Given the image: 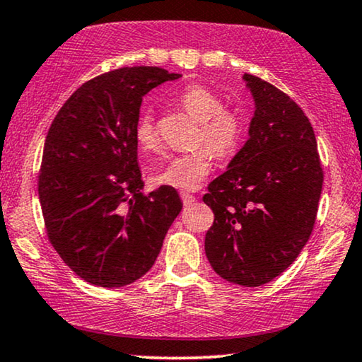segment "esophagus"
Returning <instances> with one entry per match:
<instances>
[{
    "mask_svg": "<svg viewBox=\"0 0 362 362\" xmlns=\"http://www.w3.org/2000/svg\"><path fill=\"white\" fill-rule=\"evenodd\" d=\"M180 199H182V202H184V205H192L195 202V195L189 194V192H182Z\"/></svg>",
    "mask_w": 362,
    "mask_h": 362,
    "instance_id": "34e87169",
    "label": "esophagus"
}]
</instances>
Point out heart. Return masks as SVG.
<instances>
[{
	"mask_svg": "<svg viewBox=\"0 0 362 362\" xmlns=\"http://www.w3.org/2000/svg\"><path fill=\"white\" fill-rule=\"evenodd\" d=\"M177 100L192 119L200 122L197 142L206 148L170 157L160 170L153 173L152 182L177 190H195L209 175L211 156L228 158L238 151L247 131V122L242 112L223 107L220 95L202 84L187 86ZM134 137L144 152H152L158 147L156 120L148 110L139 117Z\"/></svg>",
	"mask_w": 362,
	"mask_h": 362,
	"instance_id": "1",
	"label": "heart"
}]
</instances>
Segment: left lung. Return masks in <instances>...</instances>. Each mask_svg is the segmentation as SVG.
Returning a JSON list of instances; mask_svg holds the SVG:
<instances>
[{
  "label": "left lung",
  "instance_id": "left-lung-1",
  "mask_svg": "<svg viewBox=\"0 0 362 362\" xmlns=\"http://www.w3.org/2000/svg\"><path fill=\"white\" fill-rule=\"evenodd\" d=\"M243 79L255 115L248 141L204 195L215 215L205 253L226 281L262 286L285 272L310 240L322 168L300 105L257 76Z\"/></svg>",
  "mask_w": 362,
  "mask_h": 362
}]
</instances>
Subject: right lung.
<instances>
[{"label":"right lung","instance_id":"obj_1","mask_svg":"<svg viewBox=\"0 0 362 362\" xmlns=\"http://www.w3.org/2000/svg\"><path fill=\"white\" fill-rule=\"evenodd\" d=\"M180 74L120 67L88 81L47 131L40 202L47 238L90 285L119 288L144 276L182 210L172 187L142 194L134 137L142 98Z\"/></svg>","mask_w":362,"mask_h":362}]
</instances>
